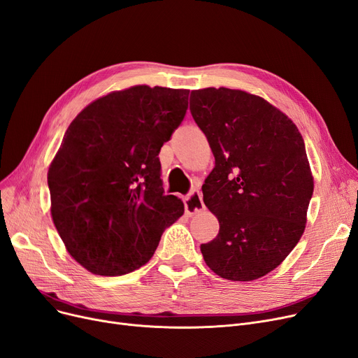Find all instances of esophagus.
I'll use <instances>...</instances> for the list:
<instances>
[{
  "mask_svg": "<svg viewBox=\"0 0 358 358\" xmlns=\"http://www.w3.org/2000/svg\"><path fill=\"white\" fill-rule=\"evenodd\" d=\"M205 209V203L201 200V193L199 190H192V193L185 199V213L194 215Z\"/></svg>",
  "mask_w": 358,
  "mask_h": 358,
  "instance_id": "esophagus-1",
  "label": "esophagus"
}]
</instances>
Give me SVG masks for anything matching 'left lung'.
<instances>
[{"label":"left lung","mask_w":358,"mask_h":358,"mask_svg":"<svg viewBox=\"0 0 358 358\" xmlns=\"http://www.w3.org/2000/svg\"><path fill=\"white\" fill-rule=\"evenodd\" d=\"M190 113L215 157L201 190L220 221L217 236L200 252L229 281L265 276L306 228L313 177L303 137L278 108L237 89L193 90Z\"/></svg>","instance_id":"left-lung-1"}]
</instances>
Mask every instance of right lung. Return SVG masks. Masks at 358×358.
Listing matches in <instances>:
<instances>
[{"instance_id":"1","label":"right lung","mask_w":358,"mask_h":358,"mask_svg":"<svg viewBox=\"0 0 358 358\" xmlns=\"http://www.w3.org/2000/svg\"><path fill=\"white\" fill-rule=\"evenodd\" d=\"M189 93L133 86L92 102L69 126L48 171L51 215L89 272L143 266L184 213L182 201L164 193L158 155L187 113Z\"/></svg>"}]
</instances>
